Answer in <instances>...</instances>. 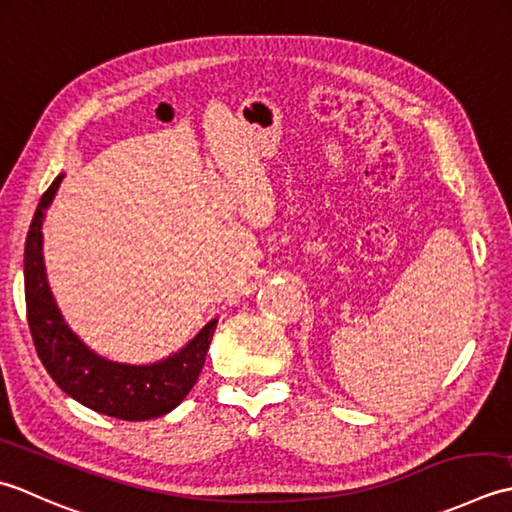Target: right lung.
<instances>
[{"mask_svg": "<svg viewBox=\"0 0 512 512\" xmlns=\"http://www.w3.org/2000/svg\"><path fill=\"white\" fill-rule=\"evenodd\" d=\"M64 176L59 174L41 196L24 249L26 314L37 356L57 387L92 411L128 422L161 417L176 409L192 391L218 318L207 322L185 347L159 362L128 364L92 351L61 316L44 265L41 227Z\"/></svg>", "mask_w": 512, "mask_h": 512, "instance_id": "1", "label": "right lung"}]
</instances>
